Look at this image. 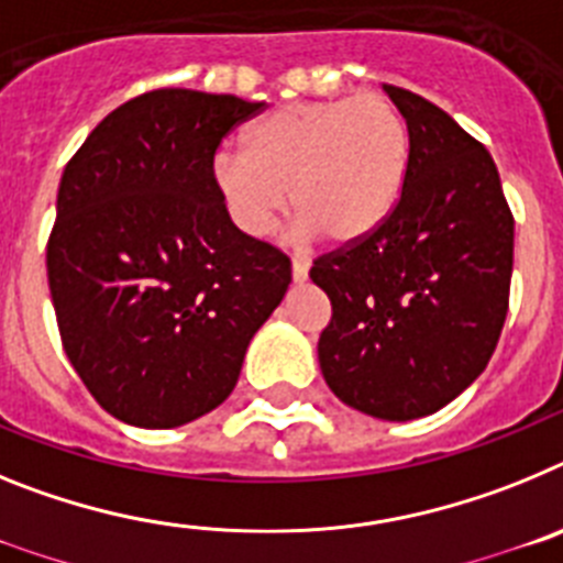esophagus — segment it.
<instances>
[{
    "mask_svg": "<svg viewBox=\"0 0 563 563\" xmlns=\"http://www.w3.org/2000/svg\"><path fill=\"white\" fill-rule=\"evenodd\" d=\"M307 276H310V262L307 258H292V282L296 285H301V282H307Z\"/></svg>",
    "mask_w": 563,
    "mask_h": 563,
    "instance_id": "1",
    "label": "esophagus"
}]
</instances>
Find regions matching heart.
I'll use <instances>...</instances> for the list:
<instances>
[{"label": "heart", "mask_w": 563, "mask_h": 563, "mask_svg": "<svg viewBox=\"0 0 563 563\" xmlns=\"http://www.w3.org/2000/svg\"><path fill=\"white\" fill-rule=\"evenodd\" d=\"M245 152L222 148L213 186L233 225L267 236L287 206L301 233L355 245L389 220L409 174L406 118L386 96L296 101L247 126Z\"/></svg>", "instance_id": "obj_1"}]
</instances>
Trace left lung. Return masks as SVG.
Instances as JSON below:
<instances>
[{
  "label": "left lung",
  "mask_w": 563,
  "mask_h": 563,
  "mask_svg": "<svg viewBox=\"0 0 563 563\" xmlns=\"http://www.w3.org/2000/svg\"><path fill=\"white\" fill-rule=\"evenodd\" d=\"M411 157L372 236L312 262L332 301L318 363L338 400L377 420L434 415L485 372L514 273V213L494 157L449 112L383 84Z\"/></svg>",
  "instance_id": "8db88e82"
}]
</instances>
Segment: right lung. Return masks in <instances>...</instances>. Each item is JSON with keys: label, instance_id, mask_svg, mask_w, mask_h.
Segmentation results:
<instances>
[{"label": "right lung", "instance_id": "obj_1", "mask_svg": "<svg viewBox=\"0 0 563 563\" xmlns=\"http://www.w3.org/2000/svg\"><path fill=\"white\" fill-rule=\"evenodd\" d=\"M262 107L154 89L64 168L47 242L58 332L89 395L129 426L217 409L290 287V258L233 225L211 174L222 137Z\"/></svg>", "mask_w": 563, "mask_h": 563}]
</instances>
